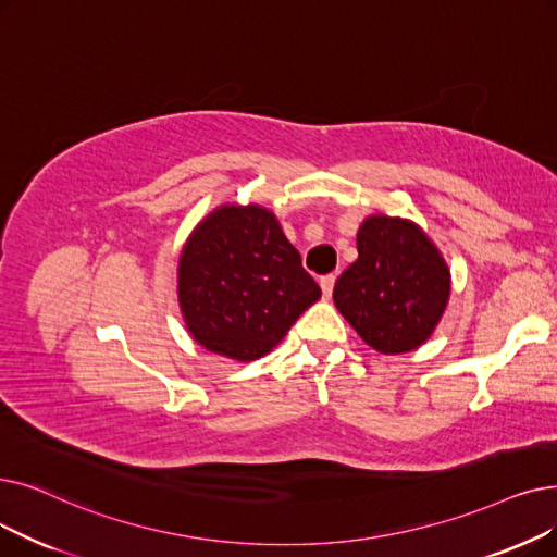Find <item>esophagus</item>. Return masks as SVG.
<instances>
[{
    "label": "esophagus",
    "instance_id": "esophagus-1",
    "mask_svg": "<svg viewBox=\"0 0 557 557\" xmlns=\"http://www.w3.org/2000/svg\"><path fill=\"white\" fill-rule=\"evenodd\" d=\"M334 275H323L321 277V288H323V298H330L332 296V288H334Z\"/></svg>",
    "mask_w": 557,
    "mask_h": 557
}]
</instances>
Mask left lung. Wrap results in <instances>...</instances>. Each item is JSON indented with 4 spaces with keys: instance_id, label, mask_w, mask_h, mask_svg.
I'll list each match as a JSON object with an SVG mask.
<instances>
[{
    "instance_id": "8db88e82",
    "label": "left lung",
    "mask_w": 557,
    "mask_h": 557,
    "mask_svg": "<svg viewBox=\"0 0 557 557\" xmlns=\"http://www.w3.org/2000/svg\"><path fill=\"white\" fill-rule=\"evenodd\" d=\"M332 298L373 350L403 355L440 325L450 269L414 221L371 213L357 230V259L336 280Z\"/></svg>"
}]
</instances>
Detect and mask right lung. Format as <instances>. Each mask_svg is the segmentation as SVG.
Masks as SVG:
<instances>
[{"instance_id":"right-lung-1","label":"right lung","mask_w":557,"mask_h":557,"mask_svg":"<svg viewBox=\"0 0 557 557\" xmlns=\"http://www.w3.org/2000/svg\"><path fill=\"white\" fill-rule=\"evenodd\" d=\"M321 298L277 215L225 202L193 227L180 255L177 302L193 342L234 361L269 355Z\"/></svg>"}]
</instances>
